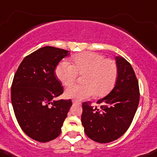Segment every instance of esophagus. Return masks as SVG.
<instances>
[{"mask_svg":"<svg viewBox=\"0 0 157 157\" xmlns=\"http://www.w3.org/2000/svg\"><path fill=\"white\" fill-rule=\"evenodd\" d=\"M72 103H73L74 104H82V103L79 102V101H72Z\"/></svg>","mask_w":157,"mask_h":157,"instance_id":"obj_1","label":"esophagus"}]
</instances>
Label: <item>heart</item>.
I'll return each mask as SVG.
<instances>
[{
  "mask_svg": "<svg viewBox=\"0 0 157 157\" xmlns=\"http://www.w3.org/2000/svg\"><path fill=\"white\" fill-rule=\"evenodd\" d=\"M55 74L66 87L76 82L78 75H83L84 84L67 88L66 96L75 100H83L94 94L103 97L107 94L117 81L119 69L114 60L106 59L102 54L84 52L72 56V65L62 61L56 66Z\"/></svg>",
  "mask_w": 157,
  "mask_h": 157,
  "instance_id": "b5f03b06",
  "label": "heart"
}]
</instances>
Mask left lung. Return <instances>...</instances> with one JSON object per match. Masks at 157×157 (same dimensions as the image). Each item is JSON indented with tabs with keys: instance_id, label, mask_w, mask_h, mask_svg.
<instances>
[{
	"instance_id": "1",
	"label": "left lung",
	"mask_w": 157,
	"mask_h": 157,
	"mask_svg": "<svg viewBox=\"0 0 157 157\" xmlns=\"http://www.w3.org/2000/svg\"><path fill=\"white\" fill-rule=\"evenodd\" d=\"M117 81L110 93L98 100L82 103V123L88 138L98 143H109L120 138L132 124L138 109L140 92L138 81L131 64L118 56Z\"/></svg>"
}]
</instances>
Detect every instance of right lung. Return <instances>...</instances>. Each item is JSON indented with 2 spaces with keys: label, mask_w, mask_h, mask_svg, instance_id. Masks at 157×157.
Masks as SVG:
<instances>
[{
  "label": "right lung",
  "mask_w": 157,
  "mask_h": 157,
  "mask_svg": "<svg viewBox=\"0 0 157 157\" xmlns=\"http://www.w3.org/2000/svg\"><path fill=\"white\" fill-rule=\"evenodd\" d=\"M69 51L46 46L25 56L11 85V102L22 130L33 140L48 142L57 138L72 105L54 101L63 93L55 69Z\"/></svg>",
  "instance_id": "right-lung-1"
}]
</instances>
